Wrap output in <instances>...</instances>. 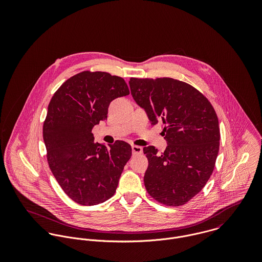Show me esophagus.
Masks as SVG:
<instances>
[{
    "mask_svg": "<svg viewBox=\"0 0 262 262\" xmlns=\"http://www.w3.org/2000/svg\"><path fill=\"white\" fill-rule=\"evenodd\" d=\"M142 151H143V149H142L141 146L132 145V152H133V154H141Z\"/></svg>",
    "mask_w": 262,
    "mask_h": 262,
    "instance_id": "1",
    "label": "esophagus"
}]
</instances>
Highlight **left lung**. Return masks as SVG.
I'll list each match as a JSON object with an SVG mask.
<instances>
[{
  "mask_svg": "<svg viewBox=\"0 0 262 262\" xmlns=\"http://www.w3.org/2000/svg\"><path fill=\"white\" fill-rule=\"evenodd\" d=\"M131 95L151 124L161 122L164 152L143 148L148 158L144 185L157 202L178 207L199 193L210 179L220 146L217 114L187 82L170 78H130Z\"/></svg>",
  "mask_w": 262,
  "mask_h": 262,
  "instance_id": "obj_1",
  "label": "left lung"
}]
</instances>
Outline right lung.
<instances>
[{"instance_id": "add662e5", "label": "right lung", "mask_w": 262, "mask_h": 262, "mask_svg": "<svg viewBox=\"0 0 262 262\" xmlns=\"http://www.w3.org/2000/svg\"><path fill=\"white\" fill-rule=\"evenodd\" d=\"M122 77L103 72L72 76L53 95L43 125L49 167L75 203L94 206L116 191L132 149L124 141L106 147L95 142L92 129L106 121L110 103L129 95Z\"/></svg>"}]
</instances>
